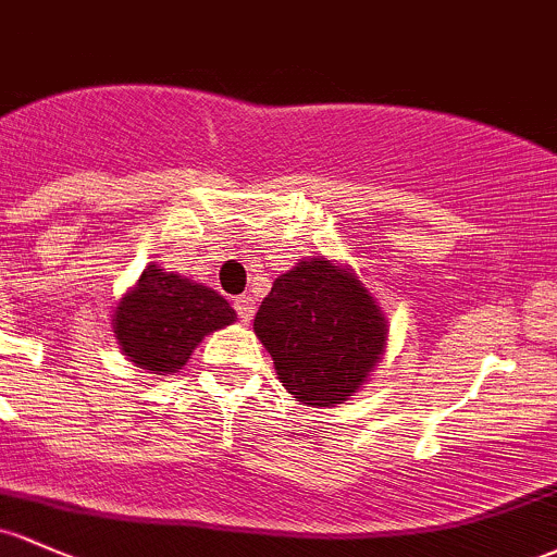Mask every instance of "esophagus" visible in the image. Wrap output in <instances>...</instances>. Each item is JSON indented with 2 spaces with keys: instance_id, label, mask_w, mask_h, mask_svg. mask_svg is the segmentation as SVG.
<instances>
[{
  "instance_id": "34e87169",
  "label": "esophagus",
  "mask_w": 557,
  "mask_h": 557,
  "mask_svg": "<svg viewBox=\"0 0 557 557\" xmlns=\"http://www.w3.org/2000/svg\"><path fill=\"white\" fill-rule=\"evenodd\" d=\"M233 308H236L238 319H242L244 324H249V321H252V315H255V297H249V295L236 297V300H233Z\"/></svg>"
}]
</instances>
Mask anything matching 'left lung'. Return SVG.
<instances>
[{"label": "left lung", "mask_w": 557, "mask_h": 557, "mask_svg": "<svg viewBox=\"0 0 557 557\" xmlns=\"http://www.w3.org/2000/svg\"><path fill=\"white\" fill-rule=\"evenodd\" d=\"M255 334L292 396L332 406L352 396L372 372L387 326L367 286L319 257L273 281L255 315Z\"/></svg>", "instance_id": "left-lung-1"}]
</instances>
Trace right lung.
<instances>
[{"instance_id":"add662e5","label":"right lung","mask_w":557,"mask_h":557,"mask_svg":"<svg viewBox=\"0 0 557 557\" xmlns=\"http://www.w3.org/2000/svg\"><path fill=\"white\" fill-rule=\"evenodd\" d=\"M236 319L218 292L148 265L140 281L119 302L113 332L129 361L151 374L185 367L201 337Z\"/></svg>"}]
</instances>
